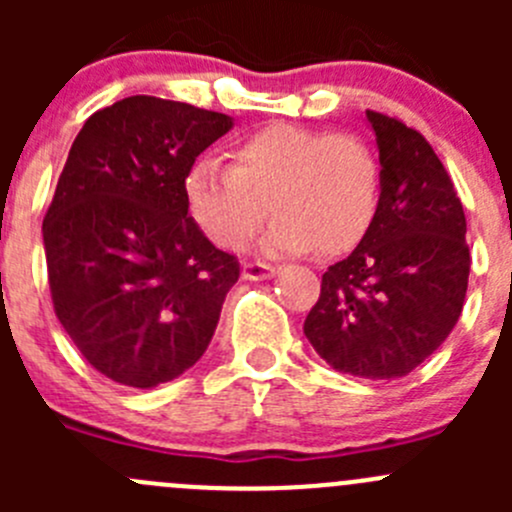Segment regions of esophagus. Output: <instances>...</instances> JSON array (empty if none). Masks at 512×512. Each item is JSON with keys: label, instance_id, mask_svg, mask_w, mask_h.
<instances>
[{"label": "esophagus", "instance_id": "esophagus-1", "mask_svg": "<svg viewBox=\"0 0 512 512\" xmlns=\"http://www.w3.org/2000/svg\"><path fill=\"white\" fill-rule=\"evenodd\" d=\"M277 272L275 265H267V262H245L242 265V277L245 280H270Z\"/></svg>", "mask_w": 512, "mask_h": 512}]
</instances>
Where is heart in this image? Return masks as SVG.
<instances>
[{"label": "heart", "mask_w": 512, "mask_h": 512, "mask_svg": "<svg viewBox=\"0 0 512 512\" xmlns=\"http://www.w3.org/2000/svg\"><path fill=\"white\" fill-rule=\"evenodd\" d=\"M230 168L200 158L185 173L193 223L223 250H242L267 218V255L344 252L379 205V160L356 133L267 123L230 148Z\"/></svg>", "instance_id": "heart-1"}]
</instances>
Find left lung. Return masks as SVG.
Listing matches in <instances>:
<instances>
[{"label": "left lung", "instance_id": "8db88e82", "mask_svg": "<svg viewBox=\"0 0 512 512\" xmlns=\"http://www.w3.org/2000/svg\"><path fill=\"white\" fill-rule=\"evenodd\" d=\"M366 118L379 146V205L352 255L322 275L304 334L332 369L399 379L456 327L471 252L461 198L431 143L386 113Z\"/></svg>", "mask_w": 512, "mask_h": 512}]
</instances>
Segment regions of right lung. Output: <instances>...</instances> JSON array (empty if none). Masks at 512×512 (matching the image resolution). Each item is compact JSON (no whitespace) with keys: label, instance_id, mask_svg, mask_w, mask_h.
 <instances>
[{"label":"right lung","instance_id":"obj_1","mask_svg":"<svg viewBox=\"0 0 512 512\" xmlns=\"http://www.w3.org/2000/svg\"><path fill=\"white\" fill-rule=\"evenodd\" d=\"M230 128L225 113L128 96L96 111L71 146L41 227L51 302L116 384L173 381L213 339L240 262L193 223L183 183Z\"/></svg>","mask_w":512,"mask_h":512}]
</instances>
